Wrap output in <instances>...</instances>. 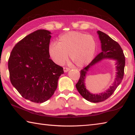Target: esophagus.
<instances>
[{"label": "esophagus", "mask_w": 135, "mask_h": 135, "mask_svg": "<svg viewBox=\"0 0 135 135\" xmlns=\"http://www.w3.org/2000/svg\"><path fill=\"white\" fill-rule=\"evenodd\" d=\"M70 70V69L68 68H66V67H64V71L65 73H67L68 72V71Z\"/></svg>", "instance_id": "1"}]
</instances>
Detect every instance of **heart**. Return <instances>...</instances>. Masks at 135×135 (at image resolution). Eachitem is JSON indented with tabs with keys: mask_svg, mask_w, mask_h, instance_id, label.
Wrapping results in <instances>:
<instances>
[{
	"mask_svg": "<svg viewBox=\"0 0 135 135\" xmlns=\"http://www.w3.org/2000/svg\"><path fill=\"white\" fill-rule=\"evenodd\" d=\"M97 43L92 35L78 31H70L59 38V43L52 42L49 46L48 53L52 60L62 65L68 59L76 67H81L89 64L94 57Z\"/></svg>",
	"mask_w": 135,
	"mask_h": 135,
	"instance_id": "b5f03b06",
	"label": "heart"
}]
</instances>
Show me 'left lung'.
Listing matches in <instances>:
<instances>
[{"label": "left lung", "instance_id": "obj_1", "mask_svg": "<svg viewBox=\"0 0 135 135\" xmlns=\"http://www.w3.org/2000/svg\"><path fill=\"white\" fill-rule=\"evenodd\" d=\"M97 33L101 43L102 51L89 64L80 71V77L79 81L76 84L80 94L87 100L94 103L104 101L111 97L122 81L125 66V57L120 45L103 32L98 31ZM104 59H113L116 61V78L113 84L105 92L94 94L90 93L86 89L85 86V77L91 67Z\"/></svg>", "mask_w": 135, "mask_h": 135}]
</instances>
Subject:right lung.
<instances>
[{
  "mask_svg": "<svg viewBox=\"0 0 135 135\" xmlns=\"http://www.w3.org/2000/svg\"><path fill=\"white\" fill-rule=\"evenodd\" d=\"M51 33L38 30L16 44L8 61L10 80L25 99L42 103L51 98L63 68L48 53Z\"/></svg>",
  "mask_w": 135,
  "mask_h": 135,
  "instance_id": "1",
  "label": "right lung"
}]
</instances>
